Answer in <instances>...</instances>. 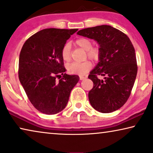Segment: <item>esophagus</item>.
<instances>
[{"instance_id":"esophagus-1","label":"esophagus","mask_w":153,"mask_h":153,"mask_svg":"<svg viewBox=\"0 0 153 153\" xmlns=\"http://www.w3.org/2000/svg\"><path fill=\"white\" fill-rule=\"evenodd\" d=\"M85 78H86L85 76H79V79H80V80H82V79H85Z\"/></svg>"}]
</instances>
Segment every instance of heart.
I'll return each mask as SVG.
<instances>
[{
    "instance_id": "obj_1",
    "label": "heart",
    "mask_w": 153,
    "mask_h": 153,
    "mask_svg": "<svg viewBox=\"0 0 153 153\" xmlns=\"http://www.w3.org/2000/svg\"><path fill=\"white\" fill-rule=\"evenodd\" d=\"M77 46L87 51V56L91 59L98 60L100 55V51L97 47H92V43L87 38H79L76 41ZM62 58L64 61L69 62L71 59V44L66 43L64 44L61 52ZM92 64L90 61H85L83 62H74L68 66L67 69L71 74L84 75L91 69Z\"/></svg>"
}]
</instances>
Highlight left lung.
<instances>
[{"mask_svg":"<svg viewBox=\"0 0 153 153\" xmlns=\"http://www.w3.org/2000/svg\"><path fill=\"white\" fill-rule=\"evenodd\" d=\"M77 34L99 45L98 62L88 76L94 82L89 92L90 104L101 113L113 112L126 102L134 86L137 74L134 46L126 34L110 25L88 27Z\"/></svg>","mask_w":153,"mask_h":153,"instance_id":"left-lung-1","label":"left lung"}]
</instances>
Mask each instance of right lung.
Wrapping results in <instances>:
<instances>
[{
	"label": "right lung",
	"instance_id": "right-lung-1",
	"mask_svg": "<svg viewBox=\"0 0 153 153\" xmlns=\"http://www.w3.org/2000/svg\"><path fill=\"white\" fill-rule=\"evenodd\" d=\"M77 29L48 28L31 36L21 48L19 78L30 101L46 114H55L67 105L79 77L67 75L62 49ZM56 77L61 79L55 81Z\"/></svg>",
	"mask_w": 153,
	"mask_h": 153
}]
</instances>
